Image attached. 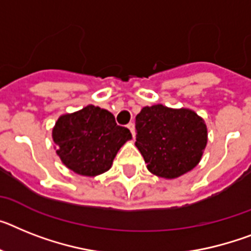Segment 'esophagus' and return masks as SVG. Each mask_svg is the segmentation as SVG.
I'll return each mask as SVG.
<instances>
[{
  "instance_id": "34e87169",
  "label": "esophagus",
  "mask_w": 251,
  "mask_h": 251,
  "mask_svg": "<svg viewBox=\"0 0 251 251\" xmlns=\"http://www.w3.org/2000/svg\"><path fill=\"white\" fill-rule=\"evenodd\" d=\"M127 129H129L130 131H131L132 136H135V130H134V124H132V122H130L129 125H127Z\"/></svg>"
}]
</instances>
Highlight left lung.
<instances>
[{"label":"left lung","mask_w":251,"mask_h":251,"mask_svg":"<svg viewBox=\"0 0 251 251\" xmlns=\"http://www.w3.org/2000/svg\"><path fill=\"white\" fill-rule=\"evenodd\" d=\"M135 129V145L147 168L163 178L191 171L201 162L208 142L204 120L187 108L144 107L136 115Z\"/></svg>","instance_id":"left-lung-1"}]
</instances>
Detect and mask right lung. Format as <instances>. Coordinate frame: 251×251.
I'll use <instances>...</instances> for the list:
<instances>
[{
    "label": "right lung",
    "instance_id": "add662e5",
    "mask_svg": "<svg viewBox=\"0 0 251 251\" xmlns=\"http://www.w3.org/2000/svg\"><path fill=\"white\" fill-rule=\"evenodd\" d=\"M52 138L61 161L83 176H97L108 171L122 145L131 132L119 126L115 116L96 106L84 107L57 120Z\"/></svg>",
    "mask_w": 251,
    "mask_h": 251
}]
</instances>
